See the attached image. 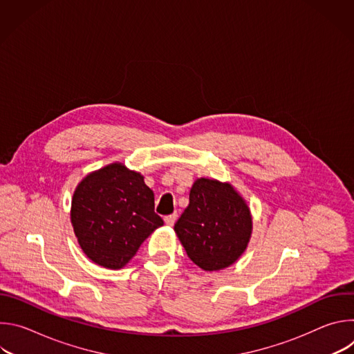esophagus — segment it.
Masks as SVG:
<instances>
[{
  "label": "esophagus",
  "instance_id": "34e87169",
  "mask_svg": "<svg viewBox=\"0 0 354 354\" xmlns=\"http://www.w3.org/2000/svg\"><path fill=\"white\" fill-rule=\"evenodd\" d=\"M176 213H174V214H169V216H167L165 218H164V221H165V224L167 225H169V227H172L174 224H175V221H176Z\"/></svg>",
  "mask_w": 354,
  "mask_h": 354
}]
</instances>
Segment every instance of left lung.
Masks as SVG:
<instances>
[{"mask_svg":"<svg viewBox=\"0 0 354 354\" xmlns=\"http://www.w3.org/2000/svg\"><path fill=\"white\" fill-rule=\"evenodd\" d=\"M174 230L190 261L213 272L231 266L243 254L252 217L246 201L230 183L200 178Z\"/></svg>","mask_w":354,"mask_h":354,"instance_id":"left-lung-1","label":"left lung"}]
</instances>
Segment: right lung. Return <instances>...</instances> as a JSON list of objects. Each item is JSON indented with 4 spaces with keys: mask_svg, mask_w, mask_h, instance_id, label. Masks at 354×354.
Masks as SVG:
<instances>
[{
    "mask_svg": "<svg viewBox=\"0 0 354 354\" xmlns=\"http://www.w3.org/2000/svg\"><path fill=\"white\" fill-rule=\"evenodd\" d=\"M71 224L84 254L106 269H122L164 224L144 176L115 162L86 175L71 201Z\"/></svg>",
    "mask_w": 354,
    "mask_h": 354,
    "instance_id": "right-lung-1",
    "label": "right lung"
}]
</instances>
